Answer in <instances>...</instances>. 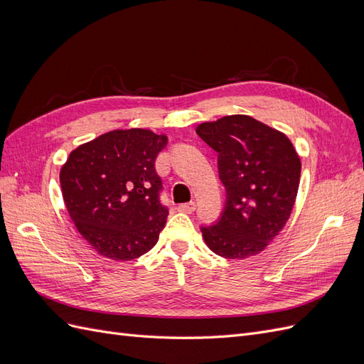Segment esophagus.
Wrapping results in <instances>:
<instances>
[{
  "instance_id": "obj_1",
  "label": "esophagus",
  "mask_w": 364,
  "mask_h": 364,
  "mask_svg": "<svg viewBox=\"0 0 364 364\" xmlns=\"http://www.w3.org/2000/svg\"><path fill=\"white\" fill-rule=\"evenodd\" d=\"M178 211L185 213V214H191L196 211V203L194 202H188V203H182L178 206Z\"/></svg>"
}]
</instances>
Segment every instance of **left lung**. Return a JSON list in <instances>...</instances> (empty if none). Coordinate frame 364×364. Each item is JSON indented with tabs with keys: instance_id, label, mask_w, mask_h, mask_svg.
I'll return each mask as SVG.
<instances>
[{
	"instance_id": "left-lung-1",
	"label": "left lung",
	"mask_w": 364,
	"mask_h": 364,
	"mask_svg": "<svg viewBox=\"0 0 364 364\" xmlns=\"http://www.w3.org/2000/svg\"><path fill=\"white\" fill-rule=\"evenodd\" d=\"M218 153L226 203L213 226H200L208 247L241 259L267 247L287 223L301 178L291 141L249 115H228L196 129Z\"/></svg>"
}]
</instances>
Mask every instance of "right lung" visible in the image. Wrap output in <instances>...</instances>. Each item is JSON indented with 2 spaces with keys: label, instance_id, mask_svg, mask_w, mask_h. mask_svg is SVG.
<instances>
[{
  "label": "right lung",
  "instance_id": "1",
  "mask_svg": "<svg viewBox=\"0 0 364 364\" xmlns=\"http://www.w3.org/2000/svg\"><path fill=\"white\" fill-rule=\"evenodd\" d=\"M167 136L112 130L73 150L60 170L65 206L100 255L130 261L158 243L168 209L161 203L158 153Z\"/></svg>",
  "mask_w": 364,
  "mask_h": 364
}]
</instances>
